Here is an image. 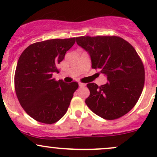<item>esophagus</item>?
I'll return each instance as SVG.
<instances>
[{
	"label": "esophagus",
	"instance_id": "1",
	"mask_svg": "<svg viewBox=\"0 0 157 157\" xmlns=\"http://www.w3.org/2000/svg\"><path fill=\"white\" fill-rule=\"evenodd\" d=\"M79 86L80 87H84V86H86V84L82 83V82H79Z\"/></svg>",
	"mask_w": 157,
	"mask_h": 157
}]
</instances>
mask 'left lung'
<instances>
[{"label":"left lung","instance_id":"left-lung-1","mask_svg":"<svg viewBox=\"0 0 157 157\" xmlns=\"http://www.w3.org/2000/svg\"><path fill=\"white\" fill-rule=\"evenodd\" d=\"M77 45L89 54L91 67L100 70L108 82L98 86L88 83L90 95L86 103L105 120H116L137 102L145 83V68L140 56L128 42L117 36H82Z\"/></svg>","mask_w":157,"mask_h":157}]
</instances>
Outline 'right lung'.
Segmentation results:
<instances>
[{
  "mask_svg": "<svg viewBox=\"0 0 157 157\" xmlns=\"http://www.w3.org/2000/svg\"><path fill=\"white\" fill-rule=\"evenodd\" d=\"M75 37L35 43L22 52L15 74V89L20 104L34 120L53 124L64 116L78 88L52 77L57 65L75 43Z\"/></svg>",
  "mask_w": 157,
  "mask_h": 157,
  "instance_id": "1",
  "label": "right lung"
}]
</instances>
